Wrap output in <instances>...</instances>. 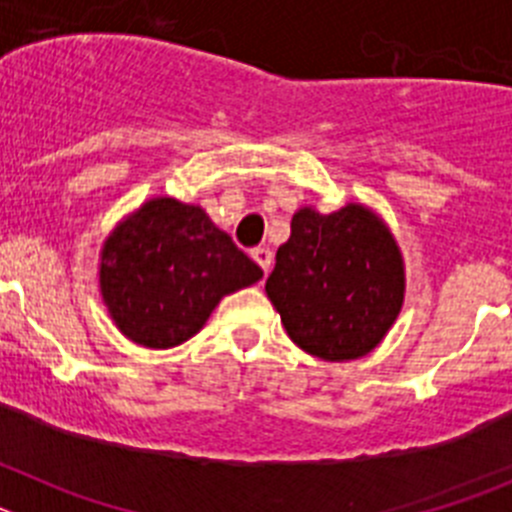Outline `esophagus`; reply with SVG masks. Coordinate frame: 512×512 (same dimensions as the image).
Returning a JSON list of instances; mask_svg holds the SVG:
<instances>
[{
	"instance_id": "1",
	"label": "esophagus",
	"mask_w": 512,
	"mask_h": 512,
	"mask_svg": "<svg viewBox=\"0 0 512 512\" xmlns=\"http://www.w3.org/2000/svg\"><path fill=\"white\" fill-rule=\"evenodd\" d=\"M251 256H253V261H256V264H259L261 269H264V274H269L271 261H274V256H271L269 248H253Z\"/></svg>"
}]
</instances>
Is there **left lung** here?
I'll return each instance as SVG.
<instances>
[{
  "instance_id": "left-lung-1",
  "label": "left lung",
  "mask_w": 512,
  "mask_h": 512,
  "mask_svg": "<svg viewBox=\"0 0 512 512\" xmlns=\"http://www.w3.org/2000/svg\"><path fill=\"white\" fill-rule=\"evenodd\" d=\"M266 295L287 336L323 361L372 354L405 300V261L382 217L359 202L300 207Z\"/></svg>"
}]
</instances>
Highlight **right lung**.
Here are the masks:
<instances>
[{"label": "right lung", "instance_id": "obj_1", "mask_svg": "<svg viewBox=\"0 0 512 512\" xmlns=\"http://www.w3.org/2000/svg\"><path fill=\"white\" fill-rule=\"evenodd\" d=\"M264 277L200 205L153 197L107 235L99 292L122 336L171 348L200 333L217 302Z\"/></svg>", "mask_w": 512, "mask_h": 512}]
</instances>
